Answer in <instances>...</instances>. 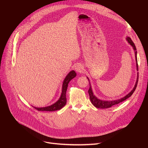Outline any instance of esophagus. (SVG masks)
Instances as JSON below:
<instances>
[{
	"mask_svg": "<svg viewBox=\"0 0 148 148\" xmlns=\"http://www.w3.org/2000/svg\"><path fill=\"white\" fill-rule=\"evenodd\" d=\"M83 66L81 64H78L75 66V70L78 73H81L83 71Z\"/></svg>",
	"mask_w": 148,
	"mask_h": 148,
	"instance_id": "1",
	"label": "esophagus"
}]
</instances>
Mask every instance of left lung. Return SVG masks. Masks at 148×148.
<instances>
[{
  "instance_id": "left-lung-1",
  "label": "left lung",
  "mask_w": 148,
  "mask_h": 148,
  "mask_svg": "<svg viewBox=\"0 0 148 148\" xmlns=\"http://www.w3.org/2000/svg\"><path fill=\"white\" fill-rule=\"evenodd\" d=\"M126 40H128V43L133 47L134 50L135 51V58H136V69H137V71H138V61H137V56H136V54H137V51H136V47H135V44L134 43V42L132 41L131 38L129 37H128L127 38H126ZM138 77H139V74L138 73V75H137V79H136V84H135V86L134 88V89L128 94L126 95V96H125L124 97L121 98V99H116V100H114V101H102V100H100L99 99H98L94 94H93V92H92V89H91V85H90V88L88 90V94H89V95H90V101L91 102V103H92V105H94V106H95L96 108H102V109H104V108H110V107H111L112 106H114V105H116V104H118L119 103L125 101V99H126L127 98H128L129 97H130L132 94L134 92L135 90H136V87H137V84H138ZM88 79L89 80V79L88 78Z\"/></svg>"
}]
</instances>
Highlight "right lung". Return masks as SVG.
Listing matches in <instances>:
<instances>
[{
    "label": "right lung",
    "instance_id": "1",
    "mask_svg": "<svg viewBox=\"0 0 148 148\" xmlns=\"http://www.w3.org/2000/svg\"><path fill=\"white\" fill-rule=\"evenodd\" d=\"M76 73L73 70L70 71L68 75L65 78L64 82L62 84V93L60 99L54 104L50 105V106L47 107H43V108H36L34 107L36 110L40 111H54L57 110H59L61 109L63 107L65 106L67 102L66 99V91L68 87V84L69 82L74 78L76 76Z\"/></svg>",
    "mask_w": 148,
    "mask_h": 148
}]
</instances>
